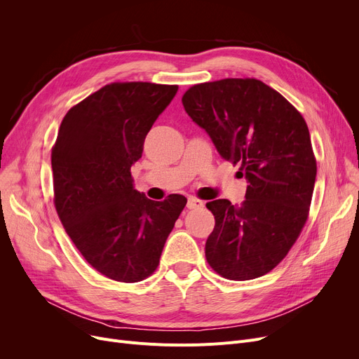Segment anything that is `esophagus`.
I'll list each match as a JSON object with an SVG mask.
<instances>
[{
    "mask_svg": "<svg viewBox=\"0 0 359 359\" xmlns=\"http://www.w3.org/2000/svg\"><path fill=\"white\" fill-rule=\"evenodd\" d=\"M203 201L201 199H196V198H189L187 199V208L189 210H201L203 208Z\"/></svg>",
    "mask_w": 359,
    "mask_h": 359,
    "instance_id": "34e87169",
    "label": "esophagus"
}]
</instances>
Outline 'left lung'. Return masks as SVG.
I'll list each match as a JSON object with an SVG mask.
<instances>
[{
  "label": "left lung",
  "instance_id": "obj_1",
  "mask_svg": "<svg viewBox=\"0 0 359 359\" xmlns=\"http://www.w3.org/2000/svg\"><path fill=\"white\" fill-rule=\"evenodd\" d=\"M219 156L240 165L246 201L206 203L215 227L205 244L210 266L231 280L271 272L287 256L307 221L317 165L301 113L255 79L196 84L182 97Z\"/></svg>",
  "mask_w": 359,
  "mask_h": 359
}]
</instances>
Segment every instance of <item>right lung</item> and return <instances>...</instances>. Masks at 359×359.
I'll use <instances>...</instances> for the list:
<instances>
[{
	"label": "right lung",
	"instance_id": "add662e5",
	"mask_svg": "<svg viewBox=\"0 0 359 359\" xmlns=\"http://www.w3.org/2000/svg\"><path fill=\"white\" fill-rule=\"evenodd\" d=\"M177 88L107 84L68 110L52 148L56 212L75 248L110 279L138 282L153 273L187 202L182 195L151 201L130 176Z\"/></svg>",
	"mask_w": 359,
	"mask_h": 359
}]
</instances>
